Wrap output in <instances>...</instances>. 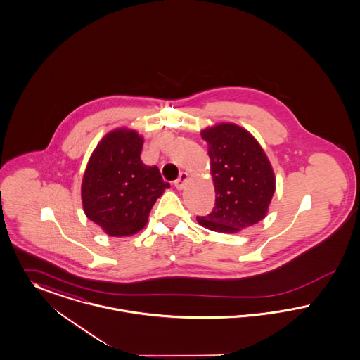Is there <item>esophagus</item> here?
<instances>
[{
  "label": "esophagus",
  "mask_w": 360,
  "mask_h": 360,
  "mask_svg": "<svg viewBox=\"0 0 360 360\" xmlns=\"http://www.w3.org/2000/svg\"><path fill=\"white\" fill-rule=\"evenodd\" d=\"M188 179H189L188 172H181V174H179V176H178V179L175 181V188H176L178 191H182V189L185 188V185H186Z\"/></svg>",
  "instance_id": "esophagus-1"
}]
</instances>
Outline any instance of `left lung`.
I'll return each mask as SVG.
<instances>
[{"label": "left lung", "instance_id": "left-lung-1", "mask_svg": "<svg viewBox=\"0 0 360 360\" xmlns=\"http://www.w3.org/2000/svg\"><path fill=\"white\" fill-rule=\"evenodd\" d=\"M208 144L216 202L197 221L216 233H233L262 220L276 191L272 165L253 134L231 122L201 130Z\"/></svg>", "mask_w": 360, "mask_h": 360}]
</instances>
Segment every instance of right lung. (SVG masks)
<instances>
[{
  "label": "right lung",
  "mask_w": 360,
  "mask_h": 360,
  "mask_svg": "<svg viewBox=\"0 0 360 360\" xmlns=\"http://www.w3.org/2000/svg\"><path fill=\"white\" fill-rule=\"evenodd\" d=\"M144 139L136 130L108 131L94 149L82 182L85 216L110 236L143 230L156 200L169 189L160 171L141 162Z\"/></svg>",
  "instance_id": "add662e5"
}]
</instances>
